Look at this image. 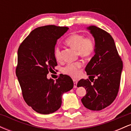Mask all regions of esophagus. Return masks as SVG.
<instances>
[{"label": "esophagus", "instance_id": "obj_1", "mask_svg": "<svg viewBox=\"0 0 131 131\" xmlns=\"http://www.w3.org/2000/svg\"><path fill=\"white\" fill-rule=\"evenodd\" d=\"M73 82H74V88H76V87H77V83H78L77 81L75 80V79H73Z\"/></svg>", "mask_w": 131, "mask_h": 131}]
</instances>
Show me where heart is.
Masks as SVG:
<instances>
[{
    "label": "heart",
    "instance_id": "1",
    "mask_svg": "<svg viewBox=\"0 0 131 131\" xmlns=\"http://www.w3.org/2000/svg\"><path fill=\"white\" fill-rule=\"evenodd\" d=\"M67 46L77 50L79 57L82 58H89L94 53L95 50V42L91 36L84 37L82 34L74 33L70 36L65 40ZM54 57L57 61L61 60L60 49L56 47L54 50ZM83 67V63L81 61L73 63L68 64L63 69L64 73L73 78H76L80 73L81 70Z\"/></svg>",
    "mask_w": 131,
    "mask_h": 131
}]
</instances>
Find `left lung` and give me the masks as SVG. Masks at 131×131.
<instances>
[{"label":"left lung","mask_w":131,"mask_h":131,"mask_svg":"<svg viewBox=\"0 0 131 131\" xmlns=\"http://www.w3.org/2000/svg\"><path fill=\"white\" fill-rule=\"evenodd\" d=\"M88 29L95 39V50L85 67L89 79H82L78 82V87H84L86 94L81 99L87 108L99 111L108 106L115 100L119 89L123 61L119 55L115 41L112 36L95 26Z\"/></svg>","instance_id":"obj_1"}]
</instances>
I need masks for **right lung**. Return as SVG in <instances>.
Wrapping results in <instances>:
<instances>
[{"mask_svg":"<svg viewBox=\"0 0 131 131\" xmlns=\"http://www.w3.org/2000/svg\"><path fill=\"white\" fill-rule=\"evenodd\" d=\"M68 29L55 25L39 27L31 31L18 50L16 75L23 97L39 113L47 115L58 110L63 94L74 86L68 75L60 76L56 81L47 78L57 66L54 57L57 40Z\"/></svg>","mask_w":131,"mask_h":131,"instance_id":"right-lung-1","label":"right lung"}]
</instances>
